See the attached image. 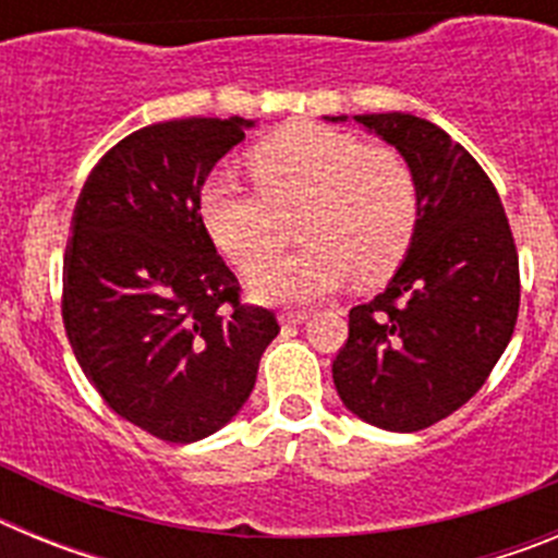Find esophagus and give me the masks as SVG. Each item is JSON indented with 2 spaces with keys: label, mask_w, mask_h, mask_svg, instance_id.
I'll list each match as a JSON object with an SVG mask.
<instances>
[{
  "label": "esophagus",
  "mask_w": 558,
  "mask_h": 558,
  "mask_svg": "<svg viewBox=\"0 0 558 558\" xmlns=\"http://www.w3.org/2000/svg\"><path fill=\"white\" fill-rule=\"evenodd\" d=\"M279 322L288 324V327H299V324L307 322V313L304 310H288V313H279Z\"/></svg>",
  "instance_id": "34e87169"
}]
</instances>
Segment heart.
I'll return each mask as SVG.
<instances>
[{"instance_id": "b5f03b06", "label": "heart", "mask_w": 558, "mask_h": 558, "mask_svg": "<svg viewBox=\"0 0 558 558\" xmlns=\"http://www.w3.org/2000/svg\"><path fill=\"white\" fill-rule=\"evenodd\" d=\"M256 186L211 175L201 215L211 240L251 270L303 215L299 252L254 270L248 290L265 304H307L343 288L377 284L399 268L418 223V184L393 147H366L324 125H290L248 156Z\"/></svg>"}]
</instances>
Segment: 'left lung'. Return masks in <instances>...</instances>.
Segmentation results:
<instances>
[{
    "label": "left lung",
    "mask_w": 558,
    "mask_h": 558,
    "mask_svg": "<svg viewBox=\"0 0 558 558\" xmlns=\"http://www.w3.org/2000/svg\"><path fill=\"white\" fill-rule=\"evenodd\" d=\"M352 122L413 167L418 223L386 290L349 310L332 379L368 425L425 430L466 405L509 347L520 310L514 236L489 175L441 128L399 111Z\"/></svg>",
    "instance_id": "8db88e82"
}]
</instances>
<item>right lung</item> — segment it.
<instances>
[{
	"mask_svg": "<svg viewBox=\"0 0 558 558\" xmlns=\"http://www.w3.org/2000/svg\"><path fill=\"white\" fill-rule=\"evenodd\" d=\"M256 120L190 117L131 133L97 161L63 256V327L106 405L190 445L243 411L279 335L240 304L201 218V190Z\"/></svg>",
	"mask_w": 558,
	"mask_h": 558,
	"instance_id": "obj_1",
	"label": "right lung"
}]
</instances>
